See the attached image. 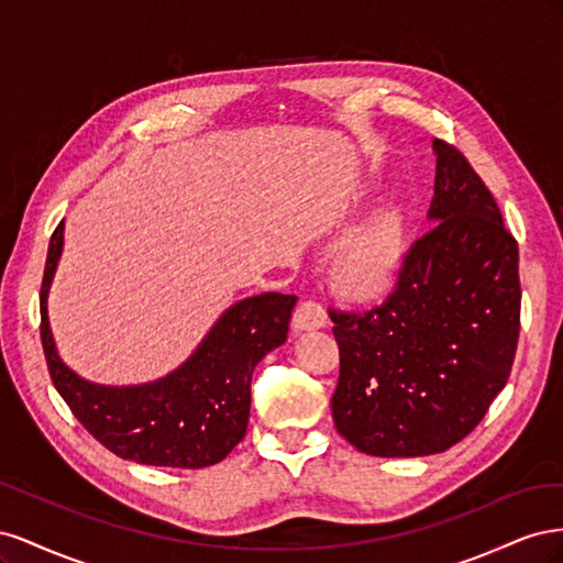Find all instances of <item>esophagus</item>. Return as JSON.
<instances>
[{
  "instance_id": "esophagus-1",
  "label": "esophagus",
  "mask_w": 563,
  "mask_h": 563,
  "mask_svg": "<svg viewBox=\"0 0 563 563\" xmlns=\"http://www.w3.org/2000/svg\"><path fill=\"white\" fill-rule=\"evenodd\" d=\"M329 323V317H327V310H323L321 302H314V300H305L300 302L296 312H294V319H291V327L296 333H302V331H317V329H323Z\"/></svg>"
}]
</instances>
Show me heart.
<instances>
[{
  "mask_svg": "<svg viewBox=\"0 0 563 563\" xmlns=\"http://www.w3.org/2000/svg\"><path fill=\"white\" fill-rule=\"evenodd\" d=\"M404 255V216L380 207L345 232L335 249V282L350 298H373L395 282Z\"/></svg>",
  "mask_w": 563,
  "mask_h": 563,
  "instance_id": "heart-1",
  "label": "heart"
}]
</instances>
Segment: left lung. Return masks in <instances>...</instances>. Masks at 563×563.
<instances>
[{"instance_id": "obj_1", "label": "left lung", "mask_w": 563, "mask_h": 563, "mask_svg": "<svg viewBox=\"0 0 563 563\" xmlns=\"http://www.w3.org/2000/svg\"><path fill=\"white\" fill-rule=\"evenodd\" d=\"M428 234L380 308L329 310L340 347L335 430L378 457L451 449L486 416L519 340V246L463 152L434 141Z\"/></svg>"}]
</instances>
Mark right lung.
Returning a JSON list of instances; mask_svg holds the SVG:
<instances>
[{
    "mask_svg": "<svg viewBox=\"0 0 563 563\" xmlns=\"http://www.w3.org/2000/svg\"><path fill=\"white\" fill-rule=\"evenodd\" d=\"M63 223L51 234L40 310L46 366L75 418L114 455L141 465L199 470L223 460L246 434L251 376L284 345L296 296L261 294L234 302L197 350L143 385H98L67 366L48 327L46 298L63 253Z\"/></svg>",
    "mask_w": 563,
    "mask_h": 563,
    "instance_id": "add662e5",
    "label": "right lung"
}]
</instances>
